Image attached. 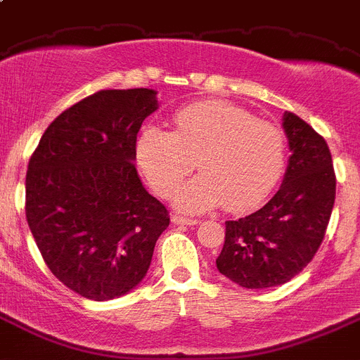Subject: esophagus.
<instances>
[{"label":"esophagus","instance_id":"34e87169","mask_svg":"<svg viewBox=\"0 0 360 360\" xmlns=\"http://www.w3.org/2000/svg\"><path fill=\"white\" fill-rule=\"evenodd\" d=\"M172 221H174L176 224H188V226H195V224H199L198 219L183 217V215H172Z\"/></svg>","mask_w":360,"mask_h":360}]
</instances>
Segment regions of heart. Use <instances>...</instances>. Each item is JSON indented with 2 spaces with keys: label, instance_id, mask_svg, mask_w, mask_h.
Instances as JSON below:
<instances>
[{
  "label": "heart",
  "instance_id": "obj_1",
  "mask_svg": "<svg viewBox=\"0 0 360 360\" xmlns=\"http://www.w3.org/2000/svg\"><path fill=\"white\" fill-rule=\"evenodd\" d=\"M174 132L148 127L137 139V162L152 188L170 198L198 162L201 176L177 192L184 212H205L224 202L245 212L266 199L284 170V136L268 121L223 101L184 106Z\"/></svg>",
  "mask_w": 360,
  "mask_h": 360
}]
</instances>
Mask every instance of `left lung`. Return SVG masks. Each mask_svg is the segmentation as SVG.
Returning <instances> with one entry per match:
<instances>
[{"label":"left lung","instance_id":"1","mask_svg":"<svg viewBox=\"0 0 360 360\" xmlns=\"http://www.w3.org/2000/svg\"><path fill=\"white\" fill-rule=\"evenodd\" d=\"M283 128L292 152L281 188L261 210L226 221L217 270L248 290L288 283L317 254L333 202L335 172L323 136L292 112Z\"/></svg>","mask_w":360,"mask_h":360}]
</instances>
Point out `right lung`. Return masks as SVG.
<instances>
[{"label": "right lung", "instance_id": "add662e5", "mask_svg": "<svg viewBox=\"0 0 360 360\" xmlns=\"http://www.w3.org/2000/svg\"><path fill=\"white\" fill-rule=\"evenodd\" d=\"M159 108L152 89L101 90L59 114L25 181V214L46 266L92 301L132 292L170 217L136 170V139Z\"/></svg>", "mask_w": 360, "mask_h": 360}]
</instances>
